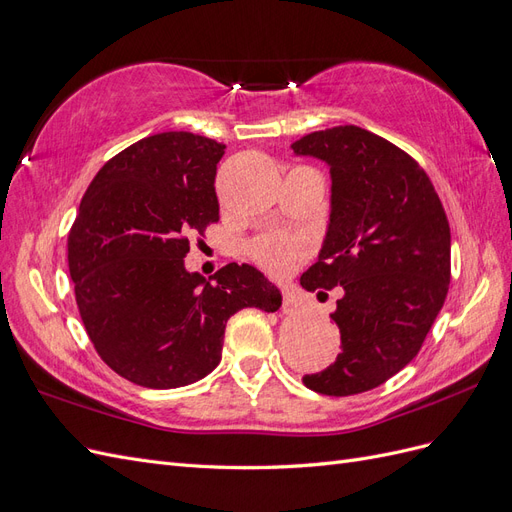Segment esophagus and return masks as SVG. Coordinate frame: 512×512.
<instances>
[{
	"mask_svg": "<svg viewBox=\"0 0 512 512\" xmlns=\"http://www.w3.org/2000/svg\"><path fill=\"white\" fill-rule=\"evenodd\" d=\"M301 307H303V299L299 297V292L294 288H286L284 299H282V312L284 314H294V312H299Z\"/></svg>",
	"mask_w": 512,
	"mask_h": 512,
	"instance_id": "1",
	"label": "esophagus"
}]
</instances>
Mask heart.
I'll return each instance as SVG.
<instances>
[{
    "mask_svg": "<svg viewBox=\"0 0 512 512\" xmlns=\"http://www.w3.org/2000/svg\"><path fill=\"white\" fill-rule=\"evenodd\" d=\"M250 254L265 269L284 273L303 254V241L297 237L284 235V232H271V235L258 237L250 245Z\"/></svg>",
    "mask_w": 512,
    "mask_h": 512,
    "instance_id": "b5f03b06",
    "label": "heart"
}]
</instances>
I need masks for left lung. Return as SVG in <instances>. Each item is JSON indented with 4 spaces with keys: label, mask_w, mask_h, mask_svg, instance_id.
Segmentation results:
<instances>
[{
    "label": "left lung",
    "mask_w": 512,
    "mask_h": 512,
    "mask_svg": "<svg viewBox=\"0 0 512 512\" xmlns=\"http://www.w3.org/2000/svg\"><path fill=\"white\" fill-rule=\"evenodd\" d=\"M292 151L331 168L327 237L301 286L344 290L331 314L342 352L303 384L331 397L365 393L414 359L440 314L451 228L425 170L374 132L337 126L299 138Z\"/></svg>",
    "instance_id": "8db88e82"
}]
</instances>
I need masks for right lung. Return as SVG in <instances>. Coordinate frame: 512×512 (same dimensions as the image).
Instances as JSON below:
<instances>
[{
	"instance_id": "obj_1",
	"label": "right lung",
	"mask_w": 512,
	"mask_h": 512,
	"mask_svg": "<svg viewBox=\"0 0 512 512\" xmlns=\"http://www.w3.org/2000/svg\"><path fill=\"white\" fill-rule=\"evenodd\" d=\"M226 145L162 132L108 160L68 235V267L100 359L145 389H177L218 367L224 329L243 307L277 312L282 294L252 265L215 284L185 271L190 241L220 220L215 173Z\"/></svg>"
}]
</instances>
